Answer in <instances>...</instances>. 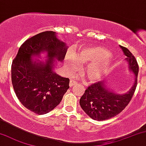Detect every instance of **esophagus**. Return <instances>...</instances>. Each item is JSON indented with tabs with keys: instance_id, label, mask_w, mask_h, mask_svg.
Returning <instances> with one entry per match:
<instances>
[{
	"instance_id": "1",
	"label": "esophagus",
	"mask_w": 146,
	"mask_h": 146,
	"mask_svg": "<svg viewBox=\"0 0 146 146\" xmlns=\"http://www.w3.org/2000/svg\"><path fill=\"white\" fill-rule=\"evenodd\" d=\"M76 84H77V82H75V81L73 80V79H71V80H70V82H69V86L71 88V87H73L74 85H75Z\"/></svg>"
}]
</instances>
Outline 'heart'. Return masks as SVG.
Segmentation results:
<instances>
[{"instance_id": "b5f03b06", "label": "heart", "mask_w": 146, "mask_h": 146, "mask_svg": "<svg viewBox=\"0 0 146 146\" xmlns=\"http://www.w3.org/2000/svg\"><path fill=\"white\" fill-rule=\"evenodd\" d=\"M67 54L65 57L66 69L73 72L79 68L80 63H88L86 67L87 77L90 82L100 80L112 66L110 53L106 48L100 46H90L79 52Z\"/></svg>"}]
</instances>
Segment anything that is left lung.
Returning <instances> with one entry per match:
<instances>
[{"instance_id": "1", "label": "left lung", "mask_w": 146, "mask_h": 146, "mask_svg": "<svg viewBox=\"0 0 146 146\" xmlns=\"http://www.w3.org/2000/svg\"><path fill=\"white\" fill-rule=\"evenodd\" d=\"M120 47L127 56L125 60L128 62L129 71L133 73L134 84L128 92L123 94L110 90L105 86V81L96 82L88 87L80 98L79 104L84 111L94 120L104 121L119 114L128 105L135 91L139 71L137 60L127 48L122 46Z\"/></svg>"}]
</instances>
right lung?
<instances>
[{"mask_svg":"<svg viewBox=\"0 0 146 146\" xmlns=\"http://www.w3.org/2000/svg\"><path fill=\"white\" fill-rule=\"evenodd\" d=\"M67 50L56 32L46 31L29 38L19 48L11 65V80L20 102L37 114H46L60 104L69 88V79L56 74L55 60L62 62ZM46 52L45 62L32 56Z\"/></svg>","mask_w":146,"mask_h":146,"instance_id":"1","label":"right lung"}]
</instances>
